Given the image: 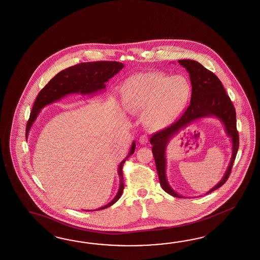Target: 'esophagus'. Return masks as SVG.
Here are the masks:
<instances>
[{"instance_id": "esophagus-1", "label": "esophagus", "mask_w": 260, "mask_h": 260, "mask_svg": "<svg viewBox=\"0 0 260 260\" xmlns=\"http://www.w3.org/2000/svg\"><path fill=\"white\" fill-rule=\"evenodd\" d=\"M148 136H147V135H142L140 137V139H139V142H140L142 145L147 144V143H148Z\"/></svg>"}]
</instances>
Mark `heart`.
<instances>
[{
  "label": "heart",
  "instance_id": "b5f03b06",
  "mask_svg": "<svg viewBox=\"0 0 260 260\" xmlns=\"http://www.w3.org/2000/svg\"><path fill=\"white\" fill-rule=\"evenodd\" d=\"M191 93L188 80L183 76L160 72L135 75L126 80L124 100L133 112H144L145 123L161 128L182 112Z\"/></svg>",
  "mask_w": 260,
  "mask_h": 260
}]
</instances>
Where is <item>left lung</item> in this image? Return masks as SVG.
Returning <instances> with one entry per match:
<instances>
[{"instance_id":"left-lung-1","label":"left lung","mask_w":260,"mask_h":260,"mask_svg":"<svg viewBox=\"0 0 260 260\" xmlns=\"http://www.w3.org/2000/svg\"><path fill=\"white\" fill-rule=\"evenodd\" d=\"M178 62L185 68L189 74L192 85L189 106L180 119L152 135L149 142L152 145V153L161 188L171 196L183 198L171 188L167 179L166 150L169 141L174 135L180 133L181 129L186 127L196 120L211 116L218 118L224 126L227 136H229L231 139L232 157L224 176L218 184H216L206 193L209 194L212 191H215L223 185L228 180L233 164L239 150V133L237 131L236 110L231 99L227 95L221 81L214 73L207 70L202 64L192 59H180Z\"/></svg>"}]
</instances>
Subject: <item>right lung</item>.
<instances>
[{
	"label": "right lung",
	"instance_id": "1",
	"mask_svg": "<svg viewBox=\"0 0 260 260\" xmlns=\"http://www.w3.org/2000/svg\"><path fill=\"white\" fill-rule=\"evenodd\" d=\"M123 67L124 64L117 61H95L77 64L59 72L39 92L26 125L25 138L27 139L29 131L42 108L63 99L64 96L68 94L80 93L85 95L96 93L98 91L105 90L106 82H108L110 78L114 77ZM134 150L135 141L133 142L126 158L120 162L118 167L117 172L120 178V185L116 196L114 197L111 203L96 210L105 209L115 204L119 200L124 190V178L122 168L126 159L131 155L134 154Z\"/></svg>",
	"mask_w": 260,
	"mask_h": 260
}]
</instances>
